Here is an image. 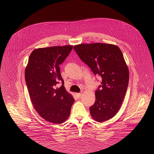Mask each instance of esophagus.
I'll list each match as a JSON object with an SVG mask.
<instances>
[{
  "mask_svg": "<svg viewBox=\"0 0 154 154\" xmlns=\"http://www.w3.org/2000/svg\"><path fill=\"white\" fill-rule=\"evenodd\" d=\"M76 95H77L78 97H80L81 96V93H77Z\"/></svg>",
  "mask_w": 154,
  "mask_h": 154,
  "instance_id": "obj_1",
  "label": "esophagus"
}]
</instances>
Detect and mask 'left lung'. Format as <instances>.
Returning a JSON list of instances; mask_svg holds the SVG:
<instances>
[{
  "label": "left lung",
  "instance_id": "1",
  "mask_svg": "<svg viewBox=\"0 0 154 154\" xmlns=\"http://www.w3.org/2000/svg\"><path fill=\"white\" fill-rule=\"evenodd\" d=\"M73 48L94 74L102 77L89 110L96 121H107L119 110L128 85L129 72L122 51L116 45L105 43L79 44Z\"/></svg>",
  "mask_w": 154,
  "mask_h": 154
}]
</instances>
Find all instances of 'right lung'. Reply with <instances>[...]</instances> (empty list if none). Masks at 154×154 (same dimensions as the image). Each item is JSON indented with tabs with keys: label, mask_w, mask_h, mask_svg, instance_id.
Listing matches in <instances>:
<instances>
[{
	"label": "right lung",
	"mask_w": 154,
	"mask_h": 154,
	"mask_svg": "<svg viewBox=\"0 0 154 154\" xmlns=\"http://www.w3.org/2000/svg\"><path fill=\"white\" fill-rule=\"evenodd\" d=\"M73 45L55 46L34 50L30 55L25 78L33 106L47 121L63 123L70 114L74 102L64 87L59 65L70 53ZM59 82L62 85H56Z\"/></svg>",
	"instance_id": "1"
}]
</instances>
